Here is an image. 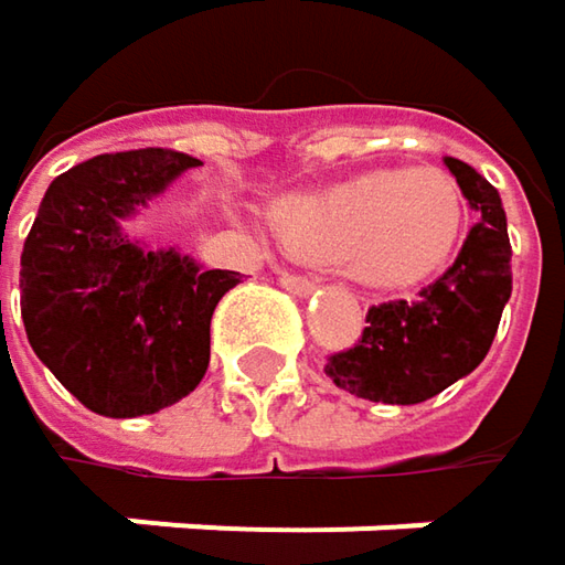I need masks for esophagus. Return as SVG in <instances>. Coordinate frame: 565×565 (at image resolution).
Instances as JSON below:
<instances>
[{"instance_id":"esophagus-1","label":"esophagus","mask_w":565,"mask_h":565,"mask_svg":"<svg viewBox=\"0 0 565 565\" xmlns=\"http://www.w3.org/2000/svg\"><path fill=\"white\" fill-rule=\"evenodd\" d=\"M281 287L290 290V294H297V297H307V294H313L317 284L310 281V278H300V275H281Z\"/></svg>"}]
</instances>
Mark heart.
<instances>
[{
  "mask_svg": "<svg viewBox=\"0 0 565 565\" xmlns=\"http://www.w3.org/2000/svg\"><path fill=\"white\" fill-rule=\"evenodd\" d=\"M468 225L458 182L441 170H366L323 189L294 192L275 209L290 255L370 287H412L448 268Z\"/></svg>",
  "mask_w": 565,
  "mask_h": 565,
  "instance_id": "b5f03b06",
  "label": "heart"
}]
</instances>
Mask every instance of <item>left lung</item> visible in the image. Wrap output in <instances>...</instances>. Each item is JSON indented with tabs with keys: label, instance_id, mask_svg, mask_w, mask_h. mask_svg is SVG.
Listing matches in <instances>:
<instances>
[{
	"label": "left lung",
	"instance_id": "obj_1",
	"mask_svg": "<svg viewBox=\"0 0 565 565\" xmlns=\"http://www.w3.org/2000/svg\"><path fill=\"white\" fill-rule=\"evenodd\" d=\"M445 167L481 222L438 281L412 300L370 307L363 340L330 356L327 376L360 398L386 405L425 402L475 373L494 343L513 290L508 215L501 192L475 167L455 157H445Z\"/></svg>",
	"mask_w": 565,
	"mask_h": 565
}]
</instances>
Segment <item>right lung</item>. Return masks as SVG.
Returning a JSON list of instances; mask_svg holds the SVG:
<instances>
[{
	"label": "right lung",
	"instance_id": "add662e5",
	"mask_svg": "<svg viewBox=\"0 0 565 565\" xmlns=\"http://www.w3.org/2000/svg\"><path fill=\"white\" fill-rule=\"evenodd\" d=\"M175 150L104 153L49 185L22 248V323L35 356L97 415H153L209 370V323L238 271L124 232L185 170Z\"/></svg>",
	"mask_w": 565,
	"mask_h": 565
}]
</instances>
